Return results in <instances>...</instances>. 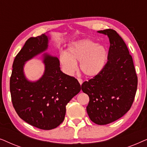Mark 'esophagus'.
I'll use <instances>...</instances> for the list:
<instances>
[{"mask_svg": "<svg viewBox=\"0 0 147 147\" xmlns=\"http://www.w3.org/2000/svg\"><path fill=\"white\" fill-rule=\"evenodd\" d=\"M78 82H79L80 85H82V83H83V80H82V79H80V78H78Z\"/></svg>", "mask_w": 147, "mask_h": 147, "instance_id": "1", "label": "esophagus"}]
</instances>
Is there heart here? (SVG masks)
I'll return each instance as SVG.
<instances>
[{"instance_id": "b5f03b06", "label": "heart", "mask_w": 147, "mask_h": 147, "mask_svg": "<svg viewBox=\"0 0 147 147\" xmlns=\"http://www.w3.org/2000/svg\"><path fill=\"white\" fill-rule=\"evenodd\" d=\"M106 47L98 45L90 39H82L74 42L68 48L67 53L61 56L60 61L68 74L77 69V62H80V69L84 75L93 77L103 69L107 60Z\"/></svg>"}]
</instances>
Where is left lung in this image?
<instances>
[{
	"instance_id": "obj_1",
	"label": "left lung",
	"mask_w": 147,
	"mask_h": 147,
	"mask_svg": "<svg viewBox=\"0 0 147 147\" xmlns=\"http://www.w3.org/2000/svg\"><path fill=\"white\" fill-rule=\"evenodd\" d=\"M98 32L109 38L108 61L98 75L82 84V90L89 96L86 110L90 120L105 125L119 119L130 109L138 78L132 56L117 32L111 29Z\"/></svg>"
}]
</instances>
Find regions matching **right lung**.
Wrapping results in <instances>:
<instances>
[{
    "instance_id": "add662e5",
    "label": "right lung",
    "mask_w": 147,
    "mask_h": 147,
    "mask_svg": "<svg viewBox=\"0 0 147 147\" xmlns=\"http://www.w3.org/2000/svg\"><path fill=\"white\" fill-rule=\"evenodd\" d=\"M45 34L31 37L14 59L10 78L13 107L21 119L42 130L57 127L65 118V106L81 90L77 79L63 73L58 58L45 54V73L35 82L23 74L25 62L45 51L48 46Z\"/></svg>"
}]
</instances>
